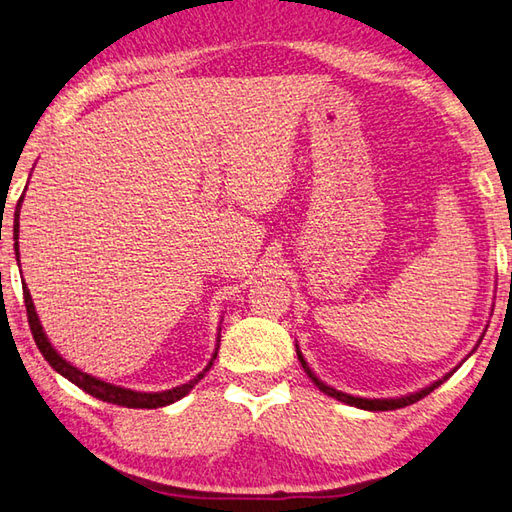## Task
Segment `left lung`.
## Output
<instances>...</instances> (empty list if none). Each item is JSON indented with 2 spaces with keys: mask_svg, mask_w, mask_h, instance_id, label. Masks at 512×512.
<instances>
[{
  "mask_svg": "<svg viewBox=\"0 0 512 512\" xmlns=\"http://www.w3.org/2000/svg\"><path fill=\"white\" fill-rule=\"evenodd\" d=\"M297 360L302 362V367H304V371H306V376H309V378L313 380V383L318 385V389H322L324 394L331 396V398H338V401L347 403V405L360 407V410H371V412H387V410H398V407L412 405V403H416V401H421L423 396H427L430 392H434L436 387L443 385L445 380H448V378L452 376V371H450V374H445L441 380H436V383H432L430 387H425V389H421V392L410 394V396H401V398H360V396H351V394H345V392H338V389H333V387H329V385H324L322 380H320L318 376H315L313 371L309 369V365H306V360L302 358L300 349H297Z\"/></svg>",
  "mask_w": 512,
  "mask_h": 512,
  "instance_id": "left-lung-1",
  "label": "left lung"
}]
</instances>
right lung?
<instances>
[{
	"instance_id": "add662e5",
	"label": "right lung",
	"mask_w": 512,
	"mask_h": 512,
	"mask_svg": "<svg viewBox=\"0 0 512 512\" xmlns=\"http://www.w3.org/2000/svg\"><path fill=\"white\" fill-rule=\"evenodd\" d=\"M24 199V194H22ZM22 199L17 201V208H15V226H13V235H15V257L17 262H20V244H17V239H20V208H22ZM24 288V304H26V315H29V324H31V333H33V340L37 349L42 351V356L49 360V365L58 371V374H62L67 380H71L73 385H78L82 392L91 394L94 398H100V401L105 403H114V405H123V407H134V410H156V407H165L170 405L174 401H179V398H183L185 394L190 392V389L199 383V380L206 376V371H210L212 367V360L217 358V351L215 356H212V360L208 362V367L201 371V374L194 376L190 383H185L181 387H174V389H167V392H134V389H125V387H116L111 383H105V380L100 378H94L85 374V371H80L78 367H73L71 362L64 360L58 351H55L51 347L49 338L44 336L42 331V324H40V318H37L35 313V306H33V300H31V293L29 288H26V284H22Z\"/></svg>"
}]
</instances>
